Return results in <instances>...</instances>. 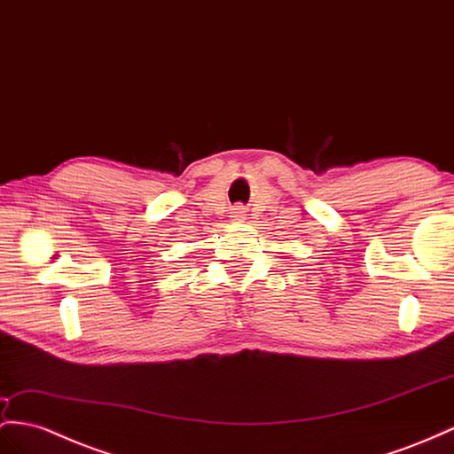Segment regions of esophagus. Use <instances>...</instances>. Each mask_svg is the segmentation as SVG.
Here are the masks:
<instances>
[{
  "label": "esophagus",
  "instance_id": "34e87169",
  "mask_svg": "<svg viewBox=\"0 0 454 454\" xmlns=\"http://www.w3.org/2000/svg\"><path fill=\"white\" fill-rule=\"evenodd\" d=\"M234 218H241V211H239V208H236V211H234Z\"/></svg>",
  "mask_w": 454,
  "mask_h": 454
}]
</instances>
